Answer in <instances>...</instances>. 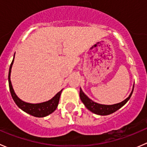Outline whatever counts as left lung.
<instances>
[{
    "mask_svg": "<svg viewBox=\"0 0 147 147\" xmlns=\"http://www.w3.org/2000/svg\"><path fill=\"white\" fill-rule=\"evenodd\" d=\"M133 90H134V87H133L132 91H131V94H130L129 96L126 100H124V101L112 105H101V104H98L97 103V102H93L92 100H90V99L83 92L81 88L80 90V97L81 100H82V102L84 105V106H85L89 110L91 111L92 112L99 115H110V114L114 113V112H116L117 110L120 109L121 107L124 106V105L128 102V100H129L130 97H131L133 92Z\"/></svg>",
    "mask_w": 147,
    "mask_h": 147,
    "instance_id": "8db88e82",
    "label": "left lung"
}]
</instances>
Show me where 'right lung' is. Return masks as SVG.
<instances>
[{
  "mask_svg": "<svg viewBox=\"0 0 147 147\" xmlns=\"http://www.w3.org/2000/svg\"><path fill=\"white\" fill-rule=\"evenodd\" d=\"M13 61H14V57H13V60L10 66L9 73H8V83H9L10 94H11L12 97H13V100L16 102L17 106L19 108H20L22 110L26 112V113L29 114L32 116L36 117H46L53 113L55 110L56 108L57 107L60 94H61L63 90H60L58 93H57L51 100L47 102H42V103L31 104L22 101L20 98L18 97V96L15 93L11 84V81H10V72H11V68L12 65L13 64Z\"/></svg>",
  "mask_w": 147,
  "mask_h": 147,
  "instance_id": "right-lung-1",
  "label": "right lung"
}]
</instances>
